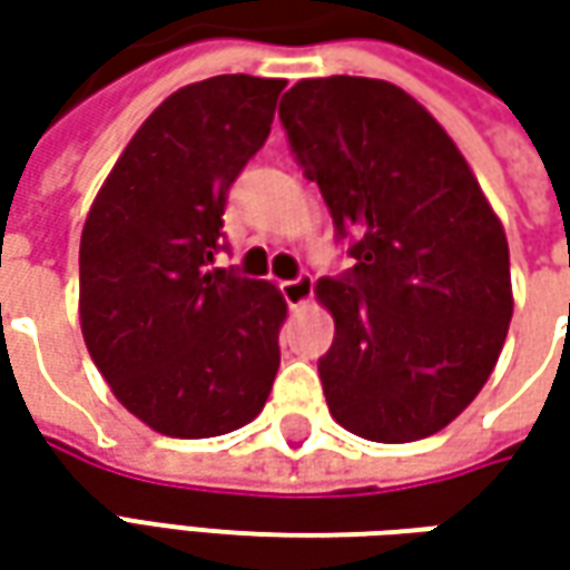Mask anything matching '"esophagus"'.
Wrapping results in <instances>:
<instances>
[{
	"label": "esophagus",
	"mask_w": 570,
	"mask_h": 570,
	"mask_svg": "<svg viewBox=\"0 0 570 570\" xmlns=\"http://www.w3.org/2000/svg\"><path fill=\"white\" fill-rule=\"evenodd\" d=\"M278 288H282V297L288 301V307L297 311V307L311 304V297H314V275H297V278L282 282Z\"/></svg>",
	"instance_id": "34e87169"
}]
</instances>
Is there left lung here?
I'll return each mask as SVG.
<instances>
[{"mask_svg":"<svg viewBox=\"0 0 570 570\" xmlns=\"http://www.w3.org/2000/svg\"><path fill=\"white\" fill-rule=\"evenodd\" d=\"M278 120L352 269L320 278L336 340L317 362L345 431L405 444L479 396L514 314L508 237L444 126L381 78H304Z\"/></svg>","mask_w":570,"mask_h":570,"instance_id":"1","label":"left lung"}]
</instances>
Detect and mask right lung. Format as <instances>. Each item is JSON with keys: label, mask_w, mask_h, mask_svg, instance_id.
<instances>
[{"label": "right lung", "mask_w": 570, "mask_h": 570, "mask_svg": "<svg viewBox=\"0 0 570 570\" xmlns=\"http://www.w3.org/2000/svg\"><path fill=\"white\" fill-rule=\"evenodd\" d=\"M282 78L215 76L155 107L104 180L78 247L81 336L114 396L167 438L253 422L278 371L285 297L212 269L230 184L263 148Z\"/></svg>", "instance_id": "right-lung-1"}]
</instances>
